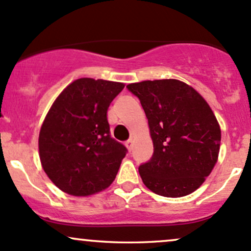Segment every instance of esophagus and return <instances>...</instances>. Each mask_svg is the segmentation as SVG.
<instances>
[{"mask_svg": "<svg viewBox=\"0 0 251 251\" xmlns=\"http://www.w3.org/2000/svg\"><path fill=\"white\" fill-rule=\"evenodd\" d=\"M126 148L128 149V150H132V148H133V139H128L127 142H126Z\"/></svg>", "mask_w": 251, "mask_h": 251, "instance_id": "1", "label": "esophagus"}]
</instances>
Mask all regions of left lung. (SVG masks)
<instances>
[{
    "label": "left lung",
    "instance_id": "obj_1",
    "mask_svg": "<svg viewBox=\"0 0 251 251\" xmlns=\"http://www.w3.org/2000/svg\"><path fill=\"white\" fill-rule=\"evenodd\" d=\"M148 118L153 155L139 167L155 194L180 198L197 191L218 161L222 132L210 104L178 79L130 83Z\"/></svg>",
    "mask_w": 251,
    "mask_h": 251
}]
</instances>
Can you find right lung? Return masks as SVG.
<instances>
[{
	"mask_svg": "<svg viewBox=\"0 0 251 251\" xmlns=\"http://www.w3.org/2000/svg\"><path fill=\"white\" fill-rule=\"evenodd\" d=\"M125 84L78 78L57 96L39 132L44 172L74 197L102 192L114 181L126 148L109 136L107 111Z\"/></svg>",
	"mask_w": 251,
	"mask_h": 251,
	"instance_id": "obj_1",
	"label": "right lung"
}]
</instances>
